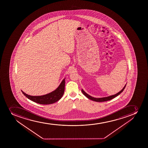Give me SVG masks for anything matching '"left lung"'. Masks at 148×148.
<instances>
[{
	"label": "left lung",
	"instance_id": "1",
	"mask_svg": "<svg viewBox=\"0 0 148 148\" xmlns=\"http://www.w3.org/2000/svg\"><path fill=\"white\" fill-rule=\"evenodd\" d=\"M126 84L125 85V86L123 87V88L122 89L121 91H120L119 92H118L117 94L113 95H110L108 97H101V98H96V97H92L89 95L87 94L86 92H85V91H84V90L82 89V94H84V95H85V97L89 98V99L92 100V101H95V102H104V101H108L112 99L113 98H115V97H117L118 95H119L121 92H123V91L125 89V87H126Z\"/></svg>",
	"mask_w": 148,
	"mask_h": 148
}]
</instances>
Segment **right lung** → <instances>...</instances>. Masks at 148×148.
Listing matches in <instances>:
<instances>
[{"label":"right lung","instance_id":"1","mask_svg":"<svg viewBox=\"0 0 148 148\" xmlns=\"http://www.w3.org/2000/svg\"><path fill=\"white\" fill-rule=\"evenodd\" d=\"M65 79H63L60 85L55 90L45 95L32 96L25 94L22 90L21 91L27 98L37 103L43 105L53 104L59 100L63 97L64 91Z\"/></svg>","mask_w":148,"mask_h":148}]
</instances>
